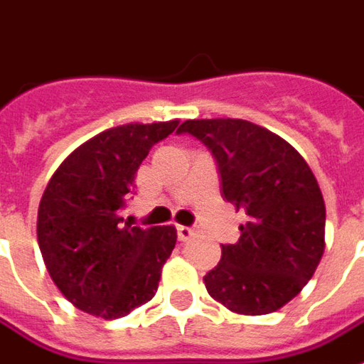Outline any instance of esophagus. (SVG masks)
<instances>
[{"label":"esophagus","instance_id":"1","mask_svg":"<svg viewBox=\"0 0 364 364\" xmlns=\"http://www.w3.org/2000/svg\"><path fill=\"white\" fill-rule=\"evenodd\" d=\"M193 236H195V230H193V228H189V226H177V238H179L181 242L191 240Z\"/></svg>","mask_w":364,"mask_h":364}]
</instances>
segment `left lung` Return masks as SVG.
I'll list each match as a JSON object with an SVG mask.
<instances>
[{
  "label": "left lung",
  "mask_w": 364,
  "mask_h": 364,
  "mask_svg": "<svg viewBox=\"0 0 364 364\" xmlns=\"http://www.w3.org/2000/svg\"><path fill=\"white\" fill-rule=\"evenodd\" d=\"M217 159L223 197L246 215L236 244L203 278L238 315L278 311L304 289L325 250V203L314 171L284 138L238 118L185 120Z\"/></svg>",
  "instance_id": "8db88e82"
}]
</instances>
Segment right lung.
Wrapping results in <instances>:
<instances>
[{
    "label": "right lung",
    "mask_w": 364,
    "mask_h": 364,
    "mask_svg": "<svg viewBox=\"0 0 364 364\" xmlns=\"http://www.w3.org/2000/svg\"><path fill=\"white\" fill-rule=\"evenodd\" d=\"M179 120L104 129L70 151L47 183L37 213L43 262L80 311L118 319L156 296L177 242L173 225L139 228L120 217L139 165Z\"/></svg>",
    "instance_id": "add662e5"
}]
</instances>
